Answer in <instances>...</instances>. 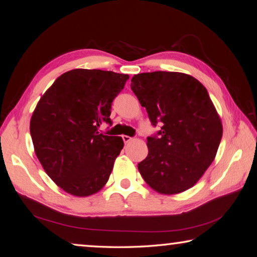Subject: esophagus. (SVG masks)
I'll return each mask as SVG.
<instances>
[{
    "label": "esophagus",
    "instance_id": "34e87169",
    "mask_svg": "<svg viewBox=\"0 0 257 257\" xmlns=\"http://www.w3.org/2000/svg\"><path fill=\"white\" fill-rule=\"evenodd\" d=\"M122 139H123L124 144H129L130 142H133V138L129 137V136H122Z\"/></svg>",
    "mask_w": 257,
    "mask_h": 257
}]
</instances>
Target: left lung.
Masks as SVG:
<instances>
[{
	"instance_id": "left-lung-1",
	"label": "left lung",
	"mask_w": 257,
	"mask_h": 257,
	"mask_svg": "<svg viewBox=\"0 0 257 257\" xmlns=\"http://www.w3.org/2000/svg\"><path fill=\"white\" fill-rule=\"evenodd\" d=\"M132 90L159 132L147 138L148 156L138 164L156 192L173 195L198 182L217 153L223 125L204 85L192 75L155 71L136 74Z\"/></svg>"
}]
</instances>
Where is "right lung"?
I'll return each mask as SVG.
<instances>
[{"label":"right lung","mask_w":257,"mask_h":257,"mask_svg":"<svg viewBox=\"0 0 257 257\" xmlns=\"http://www.w3.org/2000/svg\"><path fill=\"white\" fill-rule=\"evenodd\" d=\"M128 79L112 71L74 69L60 75L38 102L30 122L35 154L64 192L84 197L108 182L123 142L98 128L112 124L111 103Z\"/></svg>","instance_id":"add662e5"}]
</instances>
